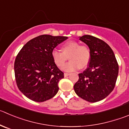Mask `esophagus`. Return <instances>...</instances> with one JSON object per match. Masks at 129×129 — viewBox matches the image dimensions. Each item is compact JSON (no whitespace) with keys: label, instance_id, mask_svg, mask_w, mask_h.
Masks as SVG:
<instances>
[{"label":"esophagus","instance_id":"1","mask_svg":"<svg viewBox=\"0 0 129 129\" xmlns=\"http://www.w3.org/2000/svg\"><path fill=\"white\" fill-rule=\"evenodd\" d=\"M68 75H70V73H64V77H68Z\"/></svg>","mask_w":129,"mask_h":129}]
</instances>
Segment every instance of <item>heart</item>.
Wrapping results in <instances>:
<instances>
[{"label":"heart","mask_w":129,"mask_h":129,"mask_svg":"<svg viewBox=\"0 0 129 129\" xmlns=\"http://www.w3.org/2000/svg\"><path fill=\"white\" fill-rule=\"evenodd\" d=\"M61 52L52 51L51 56L54 64L59 68H62L68 57L70 61L63 70L66 72H74L78 68H84L89 64L91 57L90 49L86 45H80L77 41H68L61 46Z\"/></svg>","instance_id":"heart-1"}]
</instances>
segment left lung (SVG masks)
<instances>
[{"label":"left lung","instance_id":"8db88e82","mask_svg":"<svg viewBox=\"0 0 129 129\" xmlns=\"http://www.w3.org/2000/svg\"><path fill=\"white\" fill-rule=\"evenodd\" d=\"M81 41L88 45L91 53L88 68L79 73L74 85L76 94L90 103L103 100L113 90L118 64L111 47L103 40L91 35L80 37Z\"/></svg>","mask_w":129,"mask_h":129}]
</instances>
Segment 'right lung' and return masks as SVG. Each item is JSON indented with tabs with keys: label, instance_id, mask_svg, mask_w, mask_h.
<instances>
[{
	"label": "right lung",
	"instance_id": "1",
	"mask_svg": "<svg viewBox=\"0 0 129 129\" xmlns=\"http://www.w3.org/2000/svg\"><path fill=\"white\" fill-rule=\"evenodd\" d=\"M67 37L42 35L28 41L16 57L14 74L19 90L26 97L44 102L53 98L59 90L58 83L64 78L54 62V49Z\"/></svg>",
	"mask_w": 129,
	"mask_h": 129
}]
</instances>
